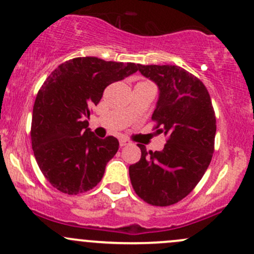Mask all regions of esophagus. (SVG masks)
I'll return each instance as SVG.
<instances>
[{"label": "esophagus", "instance_id": "obj_1", "mask_svg": "<svg viewBox=\"0 0 254 254\" xmlns=\"http://www.w3.org/2000/svg\"><path fill=\"white\" fill-rule=\"evenodd\" d=\"M127 145H130V141L127 139H120V146H122V147H124V146H127Z\"/></svg>", "mask_w": 254, "mask_h": 254}]
</instances>
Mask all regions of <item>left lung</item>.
I'll list each match as a JSON object with an SVG mask.
<instances>
[{
  "mask_svg": "<svg viewBox=\"0 0 254 254\" xmlns=\"http://www.w3.org/2000/svg\"><path fill=\"white\" fill-rule=\"evenodd\" d=\"M140 72L160 88L153 130L163 134L162 151H146L129 167L135 193L147 204L170 206L186 198L211 162L216 117L203 82L176 65H140Z\"/></svg>",
  "mask_w": 254,
  "mask_h": 254,
  "instance_id": "obj_1",
  "label": "left lung"
}]
</instances>
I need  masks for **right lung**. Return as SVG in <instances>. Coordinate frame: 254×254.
Masks as SVG:
<instances>
[{
    "mask_svg": "<svg viewBox=\"0 0 254 254\" xmlns=\"http://www.w3.org/2000/svg\"><path fill=\"white\" fill-rule=\"evenodd\" d=\"M139 66L75 58L59 65L40 87L33 107L32 147L42 173L61 193L76 195L101 182L119 141L94 136L86 118L107 86L136 72Z\"/></svg>",
    "mask_w": 254,
    "mask_h": 254,
    "instance_id": "right-lung-1",
    "label": "right lung"
}]
</instances>
